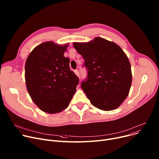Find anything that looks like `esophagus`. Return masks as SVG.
I'll list each match as a JSON object with an SVG mask.
<instances>
[{
  "label": "esophagus",
  "instance_id": "34e87169",
  "mask_svg": "<svg viewBox=\"0 0 159 159\" xmlns=\"http://www.w3.org/2000/svg\"><path fill=\"white\" fill-rule=\"evenodd\" d=\"M74 73L76 74V76H79V71H78V70H74Z\"/></svg>",
  "mask_w": 159,
  "mask_h": 159
}]
</instances>
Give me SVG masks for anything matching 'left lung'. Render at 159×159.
<instances>
[{
    "instance_id": "8db88e82",
    "label": "left lung",
    "mask_w": 159,
    "mask_h": 159,
    "mask_svg": "<svg viewBox=\"0 0 159 159\" xmlns=\"http://www.w3.org/2000/svg\"><path fill=\"white\" fill-rule=\"evenodd\" d=\"M85 60L87 78L81 86L91 104L105 111L118 108L132 85L131 65L126 54L114 42L100 37L89 42H74Z\"/></svg>"
}]
</instances>
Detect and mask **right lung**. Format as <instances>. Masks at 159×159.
I'll list each match as a JSON object with an SVG mask.
<instances>
[{"label":"right lung","instance_id":"right-lung-1","mask_svg":"<svg viewBox=\"0 0 159 159\" xmlns=\"http://www.w3.org/2000/svg\"><path fill=\"white\" fill-rule=\"evenodd\" d=\"M69 43L43 42L31 51L25 65L26 87L34 103L44 112L58 113L66 108L76 92L79 78L64 57Z\"/></svg>","mask_w":159,"mask_h":159}]
</instances>
